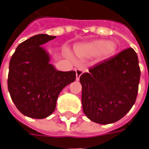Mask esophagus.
<instances>
[{
    "label": "esophagus",
    "mask_w": 149,
    "mask_h": 149,
    "mask_svg": "<svg viewBox=\"0 0 149 149\" xmlns=\"http://www.w3.org/2000/svg\"><path fill=\"white\" fill-rule=\"evenodd\" d=\"M75 71H76V79H77V81H78L80 79L81 75L83 73V70L77 68V69H76Z\"/></svg>",
    "instance_id": "esophagus-1"
}]
</instances>
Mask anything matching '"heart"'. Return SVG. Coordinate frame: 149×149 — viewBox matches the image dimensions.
Masks as SVG:
<instances>
[{
    "instance_id": "b5f03b06",
    "label": "heart",
    "mask_w": 149,
    "mask_h": 149,
    "mask_svg": "<svg viewBox=\"0 0 149 149\" xmlns=\"http://www.w3.org/2000/svg\"><path fill=\"white\" fill-rule=\"evenodd\" d=\"M115 44L107 42L104 39H97L89 43L80 44L74 47L75 54L81 58H91L99 55L102 58H106L116 52Z\"/></svg>"
}]
</instances>
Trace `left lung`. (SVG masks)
<instances>
[{
  "label": "left lung",
  "mask_w": 149,
  "mask_h": 149,
  "mask_svg": "<svg viewBox=\"0 0 149 149\" xmlns=\"http://www.w3.org/2000/svg\"><path fill=\"white\" fill-rule=\"evenodd\" d=\"M139 79V59L132 48L93 66L80 77L84 114L100 125L120 120L135 103Z\"/></svg>",
  "instance_id": "left-lung-1"
}]
</instances>
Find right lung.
Instances as JSON below:
<instances>
[{"label":"right lung","mask_w":149,"mask_h":149,"mask_svg":"<svg viewBox=\"0 0 149 149\" xmlns=\"http://www.w3.org/2000/svg\"><path fill=\"white\" fill-rule=\"evenodd\" d=\"M55 38L44 33L31 37L19 44L10 61V95L16 108L30 118L50 116L61 91L76 79L74 71H57L49 63V54L41 45Z\"/></svg>","instance_id":"obj_1"}]
</instances>
